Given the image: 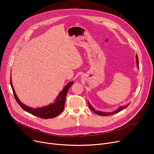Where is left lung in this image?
Listing matches in <instances>:
<instances>
[{
    "label": "left lung",
    "instance_id": "obj_1",
    "mask_svg": "<svg viewBox=\"0 0 154 154\" xmlns=\"http://www.w3.org/2000/svg\"><path fill=\"white\" fill-rule=\"evenodd\" d=\"M136 62H137V66L139 67V58H138V56L137 55H136ZM88 106H89V107H90V109L94 112V113H95V114H98V115H99V116H111V115H113V114H116V113H118V112H119L120 111H121L122 110H123V109H125L126 107H127V106H124V107H120L119 108V109H117V110H116V111H114V112H110V113H105V112H99V111H97V110H95L91 106V105L89 104V103H88Z\"/></svg>",
    "mask_w": 154,
    "mask_h": 154
}]
</instances>
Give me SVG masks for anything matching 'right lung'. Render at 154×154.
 <instances>
[{
  "instance_id": "add662e5",
  "label": "right lung",
  "mask_w": 154,
  "mask_h": 154,
  "mask_svg": "<svg viewBox=\"0 0 154 154\" xmlns=\"http://www.w3.org/2000/svg\"><path fill=\"white\" fill-rule=\"evenodd\" d=\"M73 84H74V82L72 81V82H70L69 84H67V85H66V87L63 88V89L59 94L55 103L48 105V106H46V107L33 109V108H30L25 106V105L23 104L20 101V100L17 97V96L16 95L15 93V91L14 89V87L11 80V85L12 88L14 97L16 101H17V102L18 103V104L22 107V109H23L24 110L30 113V114L32 115L37 116L42 119H52L56 117L57 116H58L59 114H60V113L63 111L64 109L65 102H66V95L67 94L69 88Z\"/></svg>"
}]
</instances>
